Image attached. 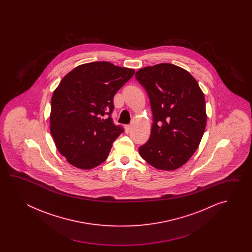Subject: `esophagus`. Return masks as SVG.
Here are the masks:
<instances>
[{
  "mask_svg": "<svg viewBox=\"0 0 252 252\" xmlns=\"http://www.w3.org/2000/svg\"><path fill=\"white\" fill-rule=\"evenodd\" d=\"M130 128H131V125H126L125 126V129H126V132L128 133L130 131Z\"/></svg>",
  "mask_w": 252,
  "mask_h": 252,
  "instance_id": "34e87169",
  "label": "esophagus"
}]
</instances>
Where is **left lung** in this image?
Returning <instances> with one entry per match:
<instances>
[{
	"mask_svg": "<svg viewBox=\"0 0 252 252\" xmlns=\"http://www.w3.org/2000/svg\"><path fill=\"white\" fill-rule=\"evenodd\" d=\"M135 76L148 93L154 118L139 155L157 169L176 170L191 158L204 135V93L193 75L176 64L146 66Z\"/></svg>",
	"mask_w": 252,
	"mask_h": 252,
	"instance_id": "left-lung-1",
	"label": "left lung"
}]
</instances>
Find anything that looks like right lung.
Listing matches in <instances>:
<instances>
[{"mask_svg":"<svg viewBox=\"0 0 252 252\" xmlns=\"http://www.w3.org/2000/svg\"><path fill=\"white\" fill-rule=\"evenodd\" d=\"M135 70L106 61L80 64L60 81L51 98L50 133L70 165L92 169L107 158L124 129L114 125L113 96ZM108 114L107 119L103 116Z\"/></svg>","mask_w":252,"mask_h":252,"instance_id":"1","label":"right lung"}]
</instances>
